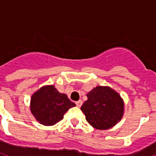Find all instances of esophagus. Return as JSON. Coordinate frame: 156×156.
Here are the masks:
<instances>
[{
    "label": "esophagus",
    "mask_w": 156,
    "mask_h": 156,
    "mask_svg": "<svg viewBox=\"0 0 156 156\" xmlns=\"http://www.w3.org/2000/svg\"><path fill=\"white\" fill-rule=\"evenodd\" d=\"M75 104L77 105V107H81V105L83 104V101L82 100H78V101H76Z\"/></svg>",
    "instance_id": "esophagus-1"
}]
</instances>
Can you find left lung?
<instances>
[{
    "mask_svg": "<svg viewBox=\"0 0 156 156\" xmlns=\"http://www.w3.org/2000/svg\"><path fill=\"white\" fill-rule=\"evenodd\" d=\"M81 107L86 120L94 128L104 130L113 127L124 115V101L110 87L97 86L87 93Z\"/></svg>",
    "mask_w": 156,
    "mask_h": 156,
    "instance_id": "left-lung-1",
    "label": "left lung"
}]
</instances>
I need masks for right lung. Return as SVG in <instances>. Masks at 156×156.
I'll use <instances>...</instances> for the list:
<instances>
[{"mask_svg":"<svg viewBox=\"0 0 156 156\" xmlns=\"http://www.w3.org/2000/svg\"><path fill=\"white\" fill-rule=\"evenodd\" d=\"M75 104L53 85L44 86L30 97V109L35 120L44 126H54Z\"/></svg>","mask_w":156,"mask_h":156,"instance_id":"right-lung-1","label":"right lung"}]
</instances>
